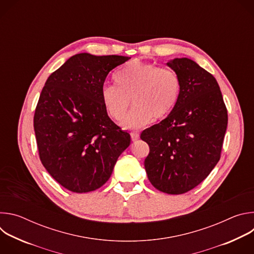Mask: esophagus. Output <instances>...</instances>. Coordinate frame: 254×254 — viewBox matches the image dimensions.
<instances>
[{"label": "esophagus", "instance_id": "34e87169", "mask_svg": "<svg viewBox=\"0 0 254 254\" xmlns=\"http://www.w3.org/2000/svg\"><path fill=\"white\" fill-rule=\"evenodd\" d=\"M130 136H131L132 141H136L139 137V134H138V132H130Z\"/></svg>", "mask_w": 254, "mask_h": 254}]
</instances>
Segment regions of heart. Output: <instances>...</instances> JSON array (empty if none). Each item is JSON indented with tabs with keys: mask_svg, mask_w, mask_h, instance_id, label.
<instances>
[{
	"mask_svg": "<svg viewBox=\"0 0 254 254\" xmlns=\"http://www.w3.org/2000/svg\"><path fill=\"white\" fill-rule=\"evenodd\" d=\"M117 85L101 89L105 111L114 121H121L130 104L131 110L122 125L136 129L167 118L176 107L182 89L177 72L156 63L134 61L121 68L115 75Z\"/></svg>",
	"mask_w": 254,
	"mask_h": 254,
	"instance_id": "heart-1",
	"label": "heart"
}]
</instances>
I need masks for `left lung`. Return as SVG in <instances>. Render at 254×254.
Here are the masks:
<instances>
[{"label": "left lung", "mask_w": 254, "mask_h": 254, "mask_svg": "<svg viewBox=\"0 0 254 254\" xmlns=\"http://www.w3.org/2000/svg\"><path fill=\"white\" fill-rule=\"evenodd\" d=\"M182 83L174 111L143 130L150 147L144 169L159 191L184 194L204 181L219 162L228 115L215 77L189 58L167 63Z\"/></svg>", "instance_id": "obj_1"}]
</instances>
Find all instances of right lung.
I'll use <instances>...</instances> for the list:
<instances>
[{"instance_id": "right-lung-1", "label": "right lung", "mask_w": 254, "mask_h": 254, "mask_svg": "<svg viewBox=\"0 0 254 254\" xmlns=\"http://www.w3.org/2000/svg\"><path fill=\"white\" fill-rule=\"evenodd\" d=\"M130 59L80 53L48 77L34 114L39 158L65 189L86 193L110 179L130 135L107 116L101 89L110 71Z\"/></svg>"}]
</instances>
